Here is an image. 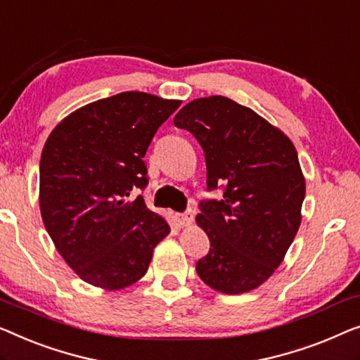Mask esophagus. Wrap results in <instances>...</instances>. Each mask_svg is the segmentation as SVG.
Instances as JSON below:
<instances>
[{
	"label": "esophagus",
	"mask_w": 360,
	"mask_h": 360,
	"mask_svg": "<svg viewBox=\"0 0 360 360\" xmlns=\"http://www.w3.org/2000/svg\"><path fill=\"white\" fill-rule=\"evenodd\" d=\"M175 221L179 222V226H190L193 222V214L188 212H180V214H175Z\"/></svg>",
	"instance_id": "34e87169"
}]
</instances>
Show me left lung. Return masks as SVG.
I'll return each instance as SVG.
<instances>
[{"label": "left lung", "mask_w": 360, "mask_h": 360, "mask_svg": "<svg viewBox=\"0 0 360 360\" xmlns=\"http://www.w3.org/2000/svg\"><path fill=\"white\" fill-rule=\"evenodd\" d=\"M174 124L205 150L207 190L226 186L222 200L200 202L196 224L211 248L196 273L217 292H250L283 263L300 227L305 179L294 144L252 108L222 96L186 103Z\"/></svg>", "instance_id": "obj_1"}]
</instances>
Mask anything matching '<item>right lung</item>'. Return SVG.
<instances>
[{"mask_svg": "<svg viewBox=\"0 0 360 360\" xmlns=\"http://www.w3.org/2000/svg\"><path fill=\"white\" fill-rule=\"evenodd\" d=\"M180 101L122 92L77 108L41 150V221L68 266L87 284L128 288L149 268L167 221L133 193L148 185L144 154Z\"/></svg>", "mask_w": 360, "mask_h": 360, "instance_id": "right-lung-1", "label": "right lung"}]
</instances>
